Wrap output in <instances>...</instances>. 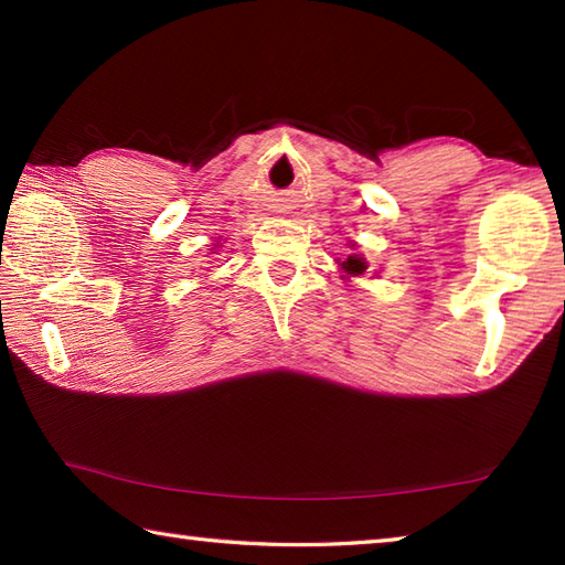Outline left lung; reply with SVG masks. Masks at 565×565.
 Here are the masks:
<instances>
[{"instance_id": "obj_1", "label": "left lung", "mask_w": 565, "mask_h": 565, "mask_svg": "<svg viewBox=\"0 0 565 565\" xmlns=\"http://www.w3.org/2000/svg\"><path fill=\"white\" fill-rule=\"evenodd\" d=\"M341 266H343V269H347V271H351V274H363V271H366V262H361L359 256H349V259L343 262Z\"/></svg>"}]
</instances>
